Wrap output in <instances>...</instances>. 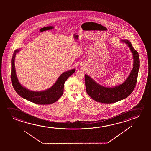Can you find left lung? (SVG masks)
Wrapping results in <instances>:
<instances>
[{
    "instance_id": "obj_1",
    "label": "left lung",
    "mask_w": 151,
    "mask_h": 151,
    "mask_svg": "<svg viewBox=\"0 0 151 151\" xmlns=\"http://www.w3.org/2000/svg\"><path fill=\"white\" fill-rule=\"evenodd\" d=\"M121 42L126 44L130 49L133 57V68L123 83L114 87H105L100 85L88 75L85 74V85L88 95L95 101L102 103H116L128 97L134 90L140 68V59L138 52L126 39Z\"/></svg>"
}]
</instances>
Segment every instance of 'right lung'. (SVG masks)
<instances>
[{"mask_svg": "<svg viewBox=\"0 0 151 151\" xmlns=\"http://www.w3.org/2000/svg\"><path fill=\"white\" fill-rule=\"evenodd\" d=\"M21 48L15 50L11 60V81L15 91L24 99L39 105H48L57 101L63 93L64 84L70 75L74 73L76 70L72 69L60 75L54 85L49 89L40 91H32L20 83L17 77L15 58L16 55L20 52Z\"/></svg>", "mask_w": 151, "mask_h": 151, "instance_id": "right-lung-1", "label": "right lung"}]
</instances>
